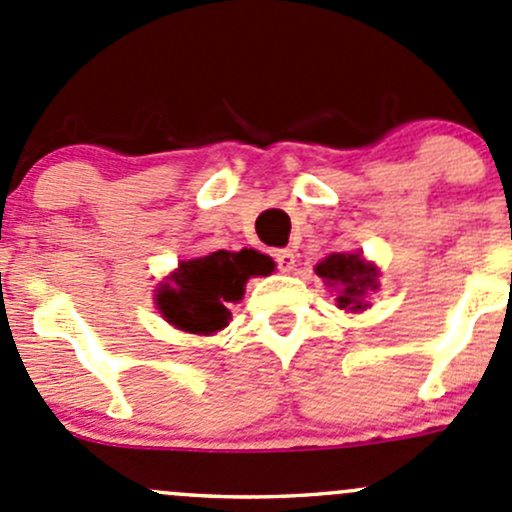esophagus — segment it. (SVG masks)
Masks as SVG:
<instances>
[{
	"mask_svg": "<svg viewBox=\"0 0 512 512\" xmlns=\"http://www.w3.org/2000/svg\"><path fill=\"white\" fill-rule=\"evenodd\" d=\"M274 262H277V267L282 272H292L294 265H297V255H294V250H289V247L274 250Z\"/></svg>",
	"mask_w": 512,
	"mask_h": 512,
	"instance_id": "obj_1",
	"label": "esophagus"
}]
</instances>
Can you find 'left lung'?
Wrapping results in <instances>:
<instances>
[{
    "label": "left lung",
    "instance_id": "8db88e82",
    "mask_svg": "<svg viewBox=\"0 0 512 512\" xmlns=\"http://www.w3.org/2000/svg\"><path fill=\"white\" fill-rule=\"evenodd\" d=\"M316 274L328 284V287H341L338 292V309L363 311L365 294L375 292L378 284V267L365 260L360 252H333L326 260L316 265Z\"/></svg>",
    "mask_w": 512,
    "mask_h": 512
}]
</instances>
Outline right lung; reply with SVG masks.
Here are the masks:
<instances>
[{
    "label": "right lung",
    "instance_id": "add662e5",
    "mask_svg": "<svg viewBox=\"0 0 512 512\" xmlns=\"http://www.w3.org/2000/svg\"><path fill=\"white\" fill-rule=\"evenodd\" d=\"M272 267L257 250H218L186 260L159 284L157 306L171 326L208 336L228 326V304L242 299L247 279L270 274Z\"/></svg>",
    "mask_w": 512,
    "mask_h": 512
}]
</instances>
